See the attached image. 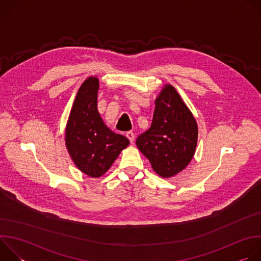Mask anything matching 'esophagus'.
<instances>
[{"instance_id": "34e87169", "label": "esophagus", "mask_w": 261, "mask_h": 261, "mask_svg": "<svg viewBox=\"0 0 261 261\" xmlns=\"http://www.w3.org/2000/svg\"><path fill=\"white\" fill-rule=\"evenodd\" d=\"M126 136H127V138L130 140V142H131V143L134 141V137H135V135H134V133H133L132 131H128V132L126 133Z\"/></svg>"}]
</instances>
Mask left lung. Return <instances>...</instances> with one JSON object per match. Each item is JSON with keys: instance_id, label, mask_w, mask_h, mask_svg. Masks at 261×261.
<instances>
[{"instance_id": "obj_1", "label": "left lung", "mask_w": 261, "mask_h": 261, "mask_svg": "<svg viewBox=\"0 0 261 261\" xmlns=\"http://www.w3.org/2000/svg\"><path fill=\"white\" fill-rule=\"evenodd\" d=\"M150 129L136 139L139 151L163 177H170L186 168L197 144L198 128L191 111L176 90L166 85L155 100Z\"/></svg>"}]
</instances>
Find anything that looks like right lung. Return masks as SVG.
<instances>
[{
    "instance_id": "1",
    "label": "right lung",
    "mask_w": 261,
    "mask_h": 261,
    "mask_svg": "<svg viewBox=\"0 0 261 261\" xmlns=\"http://www.w3.org/2000/svg\"><path fill=\"white\" fill-rule=\"evenodd\" d=\"M99 80L87 79L74 100L66 127V147L77 168L92 177L103 175L129 139L111 131L97 109Z\"/></svg>"
}]
</instances>
